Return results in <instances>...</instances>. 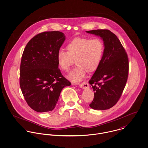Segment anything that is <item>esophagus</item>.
Wrapping results in <instances>:
<instances>
[{
	"label": "esophagus",
	"mask_w": 148,
	"mask_h": 148,
	"mask_svg": "<svg viewBox=\"0 0 148 148\" xmlns=\"http://www.w3.org/2000/svg\"><path fill=\"white\" fill-rule=\"evenodd\" d=\"M79 86L83 89H86L89 88V84L87 82H83V83L80 84Z\"/></svg>",
	"instance_id": "1"
}]
</instances>
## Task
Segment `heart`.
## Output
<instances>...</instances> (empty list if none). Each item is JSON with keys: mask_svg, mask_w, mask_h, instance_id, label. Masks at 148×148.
<instances>
[{"mask_svg": "<svg viewBox=\"0 0 148 148\" xmlns=\"http://www.w3.org/2000/svg\"><path fill=\"white\" fill-rule=\"evenodd\" d=\"M66 49L68 51L62 49L58 51V64L62 70L68 71L75 60L77 65L69 73L68 78L77 83L85 78L87 71L92 72L99 68L105 46L99 38H76L69 42Z\"/></svg>", "mask_w": 148, "mask_h": 148, "instance_id": "b5f03b06", "label": "heart"}]
</instances>
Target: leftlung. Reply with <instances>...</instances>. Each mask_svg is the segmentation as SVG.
<instances>
[{
	"mask_svg": "<svg viewBox=\"0 0 148 148\" xmlns=\"http://www.w3.org/2000/svg\"><path fill=\"white\" fill-rule=\"evenodd\" d=\"M86 32L100 36L105 46L102 61L89 80L94 92L90 106L95 110L108 109L117 103L125 89L128 75V57L119 39L109 30Z\"/></svg>",
	"mask_w": 148,
	"mask_h": 148,
	"instance_id": "8db88e82",
	"label": "left lung"
}]
</instances>
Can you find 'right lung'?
I'll use <instances>...</instances> for the list:
<instances>
[{"mask_svg": "<svg viewBox=\"0 0 148 148\" xmlns=\"http://www.w3.org/2000/svg\"><path fill=\"white\" fill-rule=\"evenodd\" d=\"M65 39L60 32H45L34 36L21 57L20 86L27 105L43 113L55 108L60 93L71 85L58 68L57 54Z\"/></svg>", "mask_w": 148, "mask_h": 148, "instance_id": "1", "label": "right lung"}]
</instances>
